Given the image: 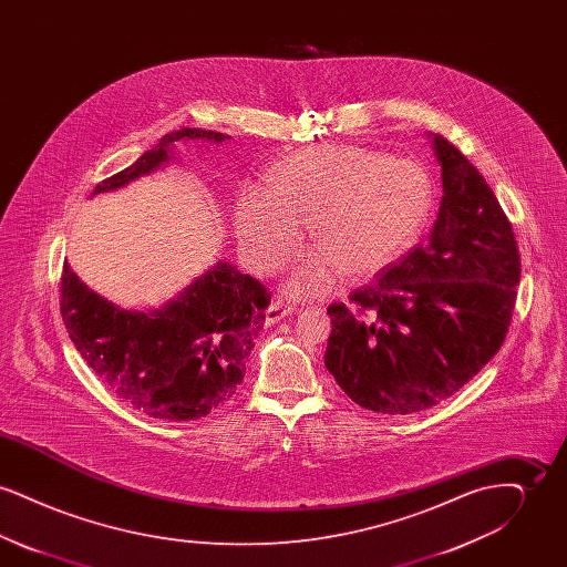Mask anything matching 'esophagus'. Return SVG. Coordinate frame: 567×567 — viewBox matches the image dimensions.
Wrapping results in <instances>:
<instances>
[{"instance_id": "34e87169", "label": "esophagus", "mask_w": 567, "mask_h": 567, "mask_svg": "<svg viewBox=\"0 0 567 567\" xmlns=\"http://www.w3.org/2000/svg\"><path fill=\"white\" fill-rule=\"evenodd\" d=\"M293 306H289V303H285L282 299H276V301H271L270 306L266 308V323L274 324L278 323L280 319H285V317H289V315H293Z\"/></svg>"}]
</instances>
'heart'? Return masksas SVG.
Listing matches in <instances>:
<instances>
[{
    "instance_id": "1",
    "label": "heart",
    "mask_w": 567,
    "mask_h": 567,
    "mask_svg": "<svg viewBox=\"0 0 567 567\" xmlns=\"http://www.w3.org/2000/svg\"><path fill=\"white\" fill-rule=\"evenodd\" d=\"M432 183L421 165L354 144H315L276 163L268 187L244 183L231 227L255 271L280 268L310 223L319 250L308 252L287 289L323 296L344 271L370 278L393 266L423 234Z\"/></svg>"
}]
</instances>
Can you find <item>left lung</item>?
Returning <instances> with one entry per match:
<instances>
[{
    "label": "left lung",
    "instance_id": "left-lung-1",
    "mask_svg": "<svg viewBox=\"0 0 567 567\" xmlns=\"http://www.w3.org/2000/svg\"><path fill=\"white\" fill-rule=\"evenodd\" d=\"M442 199L427 243L386 268L351 303H331L324 365L352 402L414 414L444 402L502 349L520 257L513 227L481 172L427 134Z\"/></svg>",
    "mask_w": 567,
    "mask_h": 567
}]
</instances>
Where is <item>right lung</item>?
I'll return each instance as SVG.
<instances>
[{"mask_svg":"<svg viewBox=\"0 0 567 567\" xmlns=\"http://www.w3.org/2000/svg\"><path fill=\"white\" fill-rule=\"evenodd\" d=\"M190 140L218 146L229 135L190 127L165 134L91 197L176 163V144ZM268 303L259 280L229 261L148 310H125L91 291L68 261L61 276V317L86 365L121 402L167 423L202 419L236 395Z\"/></svg>","mask_w":567,"mask_h":567,"instance_id":"add662e5","label":"right lung"}]
</instances>
